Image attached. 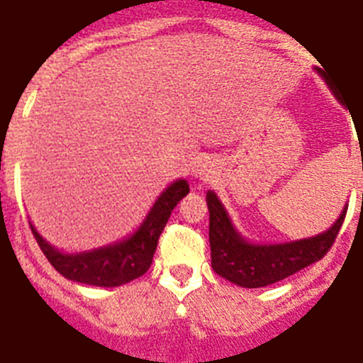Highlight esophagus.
Instances as JSON below:
<instances>
[{"label":"esophagus","mask_w":363,"mask_h":363,"mask_svg":"<svg viewBox=\"0 0 363 363\" xmlns=\"http://www.w3.org/2000/svg\"><path fill=\"white\" fill-rule=\"evenodd\" d=\"M213 165H209L207 162L205 164H199L196 169H194V173H196V177H199L201 181H209L211 175H213V169H211Z\"/></svg>","instance_id":"obj_1"}]
</instances>
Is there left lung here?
Returning a JSON list of instances; mask_svg holds the SVG:
<instances>
[{"label":"left lung","instance_id":"1","mask_svg":"<svg viewBox=\"0 0 363 363\" xmlns=\"http://www.w3.org/2000/svg\"><path fill=\"white\" fill-rule=\"evenodd\" d=\"M318 73L326 79L335 98L343 104V98L337 94L335 84L328 81L326 73L322 69H318ZM207 207H209L211 265L218 275L245 288L269 286L273 282L282 281L324 258L335 242L347 215L345 209L337 222L326 233H320L316 238L284 242V245H250L233 230L226 211L213 192L207 194Z\"/></svg>","mask_w":363,"mask_h":363}]
</instances>
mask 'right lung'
I'll return each instance as SVG.
<instances>
[{
	"mask_svg": "<svg viewBox=\"0 0 363 363\" xmlns=\"http://www.w3.org/2000/svg\"><path fill=\"white\" fill-rule=\"evenodd\" d=\"M190 192L186 181L173 182L167 190L158 198L154 207L148 213L147 220L130 239L111 245V247L98 248L92 252H82L69 256L58 252L45 239L31 228L37 245L52 264L60 275L75 282H84L92 286H121L133 281L137 277L147 273L152 264V256L158 247V239L164 232L165 224L169 220L171 211L177 203Z\"/></svg>",
	"mask_w": 363,
	"mask_h": 363,
	"instance_id": "right-lung-1",
	"label": "right lung"
}]
</instances>
